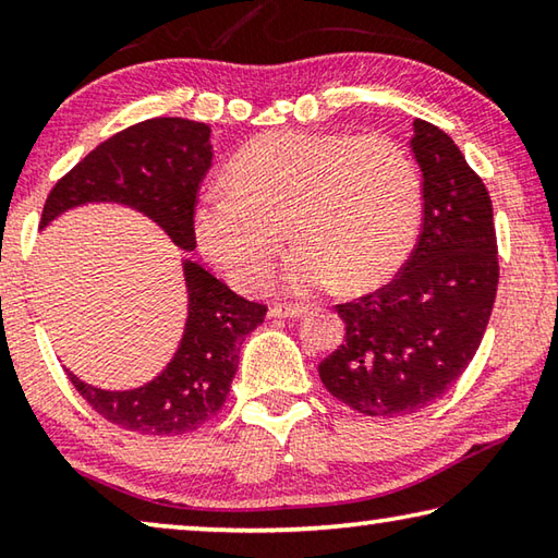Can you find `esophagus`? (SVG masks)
<instances>
[{
	"instance_id": "1",
	"label": "esophagus",
	"mask_w": 558,
	"mask_h": 558,
	"mask_svg": "<svg viewBox=\"0 0 558 558\" xmlns=\"http://www.w3.org/2000/svg\"><path fill=\"white\" fill-rule=\"evenodd\" d=\"M305 313H307V307H302V305H272L270 307V317H280V319L302 317Z\"/></svg>"
}]
</instances>
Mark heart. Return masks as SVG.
Returning <instances> with one entry per match:
<instances>
[{"instance_id": "b5f03b06", "label": "heart", "mask_w": 558, "mask_h": 558, "mask_svg": "<svg viewBox=\"0 0 558 558\" xmlns=\"http://www.w3.org/2000/svg\"><path fill=\"white\" fill-rule=\"evenodd\" d=\"M421 209L418 172L393 140L282 130L231 159L226 184L202 194L194 231L204 256L243 292L268 286L290 231L298 248L282 282L307 295L337 278L347 288L389 278L411 251Z\"/></svg>"}]
</instances>
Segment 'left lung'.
Returning <instances> with one entry per match:
<instances>
[{
	"instance_id": "left-lung-1",
	"label": "left lung",
	"mask_w": 558,
	"mask_h": 558,
	"mask_svg": "<svg viewBox=\"0 0 558 558\" xmlns=\"http://www.w3.org/2000/svg\"><path fill=\"white\" fill-rule=\"evenodd\" d=\"M411 149L423 174V223L391 282L337 305L347 335L319 364L337 401L374 418L426 409L475 356L493 315L499 260L493 202L458 145L426 120Z\"/></svg>"
}]
</instances>
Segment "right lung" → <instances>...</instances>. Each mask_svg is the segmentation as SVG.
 Listing matches in <instances>:
<instances>
[{
	"label": "right lung",
	"instance_id": "obj_1",
	"mask_svg": "<svg viewBox=\"0 0 558 558\" xmlns=\"http://www.w3.org/2000/svg\"><path fill=\"white\" fill-rule=\"evenodd\" d=\"M211 128L184 118H153L100 143L46 196L41 226L86 202H120L147 214L177 245H196L194 214L211 167ZM189 317L167 369L135 391H102L69 374L88 405L116 426L145 436H179L221 411L239 369L243 337L263 325L268 307L251 302L184 263Z\"/></svg>",
	"mask_w": 558,
	"mask_h": 558
}]
</instances>
